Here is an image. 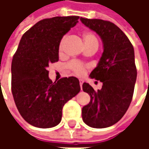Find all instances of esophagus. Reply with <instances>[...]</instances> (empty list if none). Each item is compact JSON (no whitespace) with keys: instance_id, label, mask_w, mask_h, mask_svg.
Here are the masks:
<instances>
[{"instance_id":"1","label":"esophagus","mask_w":149,"mask_h":149,"mask_svg":"<svg viewBox=\"0 0 149 149\" xmlns=\"http://www.w3.org/2000/svg\"><path fill=\"white\" fill-rule=\"evenodd\" d=\"M79 81H80V85H81V88L82 87V84H83V83H84V81H83L82 79H80Z\"/></svg>"}]
</instances>
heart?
I'll return each mask as SVG.
<instances>
[{
    "label": "heart",
    "mask_w": 149,
    "mask_h": 149,
    "mask_svg": "<svg viewBox=\"0 0 149 149\" xmlns=\"http://www.w3.org/2000/svg\"><path fill=\"white\" fill-rule=\"evenodd\" d=\"M67 39V35H65L62 37L61 40H60L59 43V52H61L63 49V46L65 44V40ZM83 40H84L85 47H98V40L97 37H95V35L93 34L90 32H84L83 33ZM68 68L72 70L77 75H83L85 72V66L83 64H81V62L73 61H71L68 65Z\"/></svg>",
    "instance_id": "obj_1"
}]
</instances>
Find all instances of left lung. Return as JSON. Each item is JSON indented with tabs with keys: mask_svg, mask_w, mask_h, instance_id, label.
<instances>
[{
	"mask_svg": "<svg viewBox=\"0 0 149 149\" xmlns=\"http://www.w3.org/2000/svg\"><path fill=\"white\" fill-rule=\"evenodd\" d=\"M81 21L100 36L104 48L97 66L89 75L103 85L95 91L89 84H83V91L91 99L82 108V118L89 127L107 128L117 123L131 104L137 75L134 49L123 31L112 22L83 17Z\"/></svg>",
	"mask_w": 149,
	"mask_h": 149,
	"instance_id": "left-lung-1",
	"label": "left lung"
}]
</instances>
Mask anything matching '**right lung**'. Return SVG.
Wrapping results in <instances>:
<instances>
[{
    "label": "right lung",
    "mask_w": 149,
    "mask_h": 149,
    "mask_svg": "<svg viewBox=\"0 0 149 149\" xmlns=\"http://www.w3.org/2000/svg\"><path fill=\"white\" fill-rule=\"evenodd\" d=\"M79 17H55L37 22L24 33L12 61V93L25 121L41 128L61 120L65 104L81 90L77 77L52 82L47 68L59 61V43Z\"/></svg>",
    "instance_id": "obj_1"
}]
</instances>
